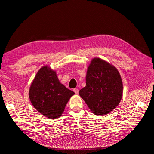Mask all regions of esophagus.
I'll return each instance as SVG.
<instances>
[{"label":"esophagus","instance_id":"obj_1","mask_svg":"<svg viewBox=\"0 0 154 154\" xmlns=\"http://www.w3.org/2000/svg\"><path fill=\"white\" fill-rule=\"evenodd\" d=\"M73 91H74V92H75V94H78V92H79V90L78 89V88H74Z\"/></svg>","mask_w":154,"mask_h":154}]
</instances>
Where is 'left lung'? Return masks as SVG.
Wrapping results in <instances>:
<instances>
[{
	"label": "left lung",
	"mask_w": 154,
	"mask_h": 154,
	"mask_svg": "<svg viewBox=\"0 0 154 154\" xmlns=\"http://www.w3.org/2000/svg\"><path fill=\"white\" fill-rule=\"evenodd\" d=\"M79 94L94 114H109L122 97L123 83L118 71L103 60L92 59L87 69L86 86Z\"/></svg>",
	"instance_id": "left-lung-1"
}]
</instances>
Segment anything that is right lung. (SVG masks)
<instances>
[{
    "label": "right lung",
    "instance_id": "obj_1",
    "mask_svg": "<svg viewBox=\"0 0 154 154\" xmlns=\"http://www.w3.org/2000/svg\"><path fill=\"white\" fill-rule=\"evenodd\" d=\"M74 92L58 80L54 71L42 67L32 82L29 96L32 105L40 113L49 119L62 116L70 97Z\"/></svg>",
    "mask_w": 154,
    "mask_h": 154
}]
</instances>
